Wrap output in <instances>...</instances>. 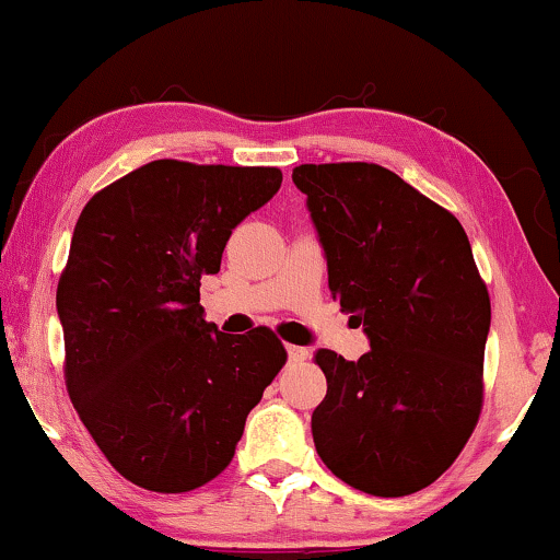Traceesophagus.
Instances as JSON below:
<instances>
[{
	"label": "esophagus",
	"instance_id": "obj_1",
	"mask_svg": "<svg viewBox=\"0 0 560 560\" xmlns=\"http://www.w3.org/2000/svg\"><path fill=\"white\" fill-rule=\"evenodd\" d=\"M288 359L293 364H301V362H305V359H308V349L293 347V343H290V347H288Z\"/></svg>",
	"mask_w": 560,
	"mask_h": 560
}]
</instances>
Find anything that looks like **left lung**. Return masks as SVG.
Masks as SVG:
<instances>
[{"instance_id":"obj_1","label":"left lung","mask_w":560,"mask_h":560,"mask_svg":"<svg viewBox=\"0 0 560 560\" xmlns=\"http://www.w3.org/2000/svg\"><path fill=\"white\" fill-rule=\"evenodd\" d=\"M341 311L370 351H316L326 397L311 431L328 469L374 497L433 485L469 441L485 397L492 305L454 213L374 163L298 165Z\"/></svg>"}]
</instances>
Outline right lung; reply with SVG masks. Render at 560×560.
<instances>
[{
    "label": "right lung",
    "instance_id": "right-lung-1",
    "mask_svg": "<svg viewBox=\"0 0 560 560\" xmlns=\"http://www.w3.org/2000/svg\"><path fill=\"white\" fill-rule=\"evenodd\" d=\"M278 167L152 160L91 198L58 280L66 387L121 477L178 494L219 477L285 364L270 328L203 318L232 229L278 194Z\"/></svg>",
    "mask_w": 560,
    "mask_h": 560
}]
</instances>
